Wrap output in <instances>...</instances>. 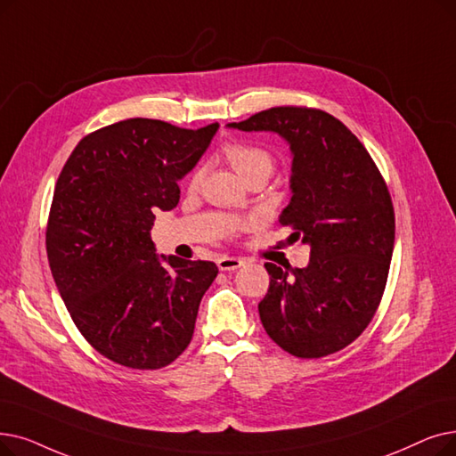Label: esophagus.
Wrapping results in <instances>:
<instances>
[{
    "label": "esophagus",
    "mask_w": 456,
    "mask_h": 456,
    "mask_svg": "<svg viewBox=\"0 0 456 456\" xmlns=\"http://www.w3.org/2000/svg\"><path fill=\"white\" fill-rule=\"evenodd\" d=\"M246 265L244 259H240V256H220L217 259V268L224 270V272H231V270H239Z\"/></svg>",
    "instance_id": "1"
}]
</instances>
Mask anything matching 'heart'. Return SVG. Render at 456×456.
Instances as JSON below:
<instances>
[{"mask_svg": "<svg viewBox=\"0 0 456 456\" xmlns=\"http://www.w3.org/2000/svg\"><path fill=\"white\" fill-rule=\"evenodd\" d=\"M224 156L231 167L239 173L244 183H249L253 179H268L273 171V154L263 147L251 142H231L224 149ZM201 181V171L193 173L191 184L195 186Z\"/></svg>", "mask_w": 456, "mask_h": 456, "instance_id": "b5f03b06", "label": "heart"}]
</instances>
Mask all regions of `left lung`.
Listing matches in <instances>:
<instances>
[{
	"label": "left lung",
	"instance_id": "obj_1",
	"mask_svg": "<svg viewBox=\"0 0 456 456\" xmlns=\"http://www.w3.org/2000/svg\"><path fill=\"white\" fill-rule=\"evenodd\" d=\"M244 132H275L290 145V203L280 224L309 244L305 268L266 263L259 304L270 339L296 358H324L363 333L380 305L395 244V212L370 154L339 118L298 106L270 108Z\"/></svg>",
	"mask_w": 456,
	"mask_h": 456
}]
</instances>
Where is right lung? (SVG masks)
I'll return each instance as SVG.
<instances>
[{
  "label": "right lung",
  "instance_id": "add662e5",
  "mask_svg": "<svg viewBox=\"0 0 456 456\" xmlns=\"http://www.w3.org/2000/svg\"><path fill=\"white\" fill-rule=\"evenodd\" d=\"M217 128L126 118L87 134L59 175L46 227L53 281L87 343L118 365L162 369L191 341L217 266L158 256L151 229L158 208L179 205V181Z\"/></svg>",
  "mask_w": 456,
  "mask_h": 456
}]
</instances>
